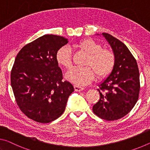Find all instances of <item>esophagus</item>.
I'll list each match as a JSON object with an SVG mask.
<instances>
[{"label": "esophagus", "instance_id": "1", "mask_svg": "<svg viewBox=\"0 0 150 150\" xmlns=\"http://www.w3.org/2000/svg\"><path fill=\"white\" fill-rule=\"evenodd\" d=\"M74 88L75 91H76V92H80V91H82V90H83L84 89V88L78 86H76V85H75L74 86Z\"/></svg>", "mask_w": 150, "mask_h": 150}]
</instances>
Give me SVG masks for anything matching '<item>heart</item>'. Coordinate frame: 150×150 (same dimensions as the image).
Masks as SVG:
<instances>
[{"mask_svg": "<svg viewBox=\"0 0 150 150\" xmlns=\"http://www.w3.org/2000/svg\"><path fill=\"white\" fill-rule=\"evenodd\" d=\"M76 46L88 55L84 68H73L66 74L68 81L78 86H84L98 78L107 76L115 64V55L112 51L103 49L102 46L92 38L81 40ZM56 62L60 66L69 69L72 66V52L67 47H62L56 54Z\"/></svg>", "mask_w": 150, "mask_h": 150, "instance_id": "1", "label": "heart"}]
</instances>
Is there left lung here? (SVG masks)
I'll return each instance as SVG.
<instances>
[{
    "instance_id": "left-lung-1",
    "label": "left lung",
    "mask_w": 150,
    "mask_h": 150,
    "mask_svg": "<svg viewBox=\"0 0 150 150\" xmlns=\"http://www.w3.org/2000/svg\"><path fill=\"white\" fill-rule=\"evenodd\" d=\"M102 35L115 55V64L98 89L100 98L93 105L94 114L107 121L118 120L131 111L138 100L139 74L136 59L124 44L108 33Z\"/></svg>"
}]
</instances>
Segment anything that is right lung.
Instances as JSON below:
<instances>
[{
  "instance_id": "1",
  "label": "right lung",
  "mask_w": 150,
  "mask_h": 150,
  "mask_svg": "<svg viewBox=\"0 0 150 150\" xmlns=\"http://www.w3.org/2000/svg\"><path fill=\"white\" fill-rule=\"evenodd\" d=\"M68 42L62 36L45 34L19 51L11 70V86L19 108L39 123H49L63 114L73 86L62 81L57 51Z\"/></svg>"
}]
</instances>
